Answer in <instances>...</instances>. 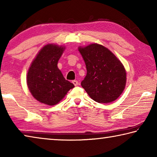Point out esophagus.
Returning <instances> with one entry per match:
<instances>
[{"label":"esophagus","mask_w":157,"mask_h":157,"mask_svg":"<svg viewBox=\"0 0 157 157\" xmlns=\"http://www.w3.org/2000/svg\"><path fill=\"white\" fill-rule=\"evenodd\" d=\"M72 82H73V84L75 85V86H78V85L79 84L78 81H77V80H73Z\"/></svg>","instance_id":"34e87169"}]
</instances>
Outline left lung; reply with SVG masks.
Returning <instances> with one entry per match:
<instances>
[{
    "instance_id": "left-lung-1",
    "label": "left lung",
    "mask_w": 157,
    "mask_h": 157,
    "mask_svg": "<svg viewBox=\"0 0 157 157\" xmlns=\"http://www.w3.org/2000/svg\"><path fill=\"white\" fill-rule=\"evenodd\" d=\"M79 51L86 64V75L82 86L95 102L109 103L123 93L126 71L121 61L107 48L93 44Z\"/></svg>"
}]
</instances>
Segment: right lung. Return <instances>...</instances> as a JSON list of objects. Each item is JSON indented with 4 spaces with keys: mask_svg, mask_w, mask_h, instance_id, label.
Instances as JSON below:
<instances>
[{
    "mask_svg": "<svg viewBox=\"0 0 157 157\" xmlns=\"http://www.w3.org/2000/svg\"><path fill=\"white\" fill-rule=\"evenodd\" d=\"M64 49L57 45H46L39 52L28 70V89L33 97L44 104H57L75 86L63 78L57 67Z\"/></svg>",
    "mask_w": 157,
    "mask_h": 157,
    "instance_id": "obj_1",
    "label": "right lung"
}]
</instances>
